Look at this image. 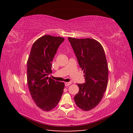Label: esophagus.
Segmentation results:
<instances>
[{
  "label": "esophagus",
  "mask_w": 133,
  "mask_h": 133,
  "mask_svg": "<svg viewBox=\"0 0 133 133\" xmlns=\"http://www.w3.org/2000/svg\"><path fill=\"white\" fill-rule=\"evenodd\" d=\"M71 84V82H66V83H65V85L66 87H68V86L70 85Z\"/></svg>",
  "instance_id": "obj_1"
}]
</instances>
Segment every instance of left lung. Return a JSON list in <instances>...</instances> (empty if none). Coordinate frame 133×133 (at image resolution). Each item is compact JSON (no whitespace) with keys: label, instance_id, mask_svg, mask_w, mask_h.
I'll return each mask as SVG.
<instances>
[{"label":"left lung","instance_id":"1","mask_svg":"<svg viewBox=\"0 0 133 133\" xmlns=\"http://www.w3.org/2000/svg\"><path fill=\"white\" fill-rule=\"evenodd\" d=\"M84 71L85 83L78 84L79 90L74 97L80 109L89 111L101 101L108 85V66L105 52L97 41L68 37Z\"/></svg>","mask_w":133,"mask_h":133}]
</instances>
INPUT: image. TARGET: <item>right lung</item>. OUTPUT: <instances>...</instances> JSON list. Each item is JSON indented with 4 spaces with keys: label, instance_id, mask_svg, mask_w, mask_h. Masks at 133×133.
Here are the masks:
<instances>
[{
    "label": "right lung",
    "instance_id": "obj_1",
    "mask_svg": "<svg viewBox=\"0 0 133 133\" xmlns=\"http://www.w3.org/2000/svg\"><path fill=\"white\" fill-rule=\"evenodd\" d=\"M64 39L46 35L32 45L27 61V82L32 99L39 108L48 111L58 105L65 84L55 81L48 75L52 73L51 62Z\"/></svg>",
    "mask_w": 133,
    "mask_h": 133
}]
</instances>
